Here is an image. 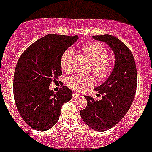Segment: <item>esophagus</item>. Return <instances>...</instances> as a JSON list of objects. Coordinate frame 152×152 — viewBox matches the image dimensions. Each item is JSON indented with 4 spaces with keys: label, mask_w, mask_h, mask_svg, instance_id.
<instances>
[{
    "label": "esophagus",
    "mask_w": 152,
    "mask_h": 152,
    "mask_svg": "<svg viewBox=\"0 0 152 152\" xmlns=\"http://www.w3.org/2000/svg\"><path fill=\"white\" fill-rule=\"evenodd\" d=\"M78 96H80L78 93H76V92H73V93H72V96H73L74 98L77 97Z\"/></svg>",
    "instance_id": "esophagus-1"
}]
</instances>
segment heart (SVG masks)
Masks as SVG:
<instances>
[{
    "label": "heart",
    "instance_id": "b5f03b06",
    "mask_svg": "<svg viewBox=\"0 0 152 152\" xmlns=\"http://www.w3.org/2000/svg\"><path fill=\"white\" fill-rule=\"evenodd\" d=\"M83 52L92 62V70L96 79L100 81L107 80L112 72L111 61L108 58L109 51L107 47L100 42H90L83 46ZM74 51L67 48L61 56V67L63 71L69 72L72 67ZM94 79L91 75L74 74L66 80V85L73 90L82 91L87 86L94 83Z\"/></svg>",
    "mask_w": 152,
    "mask_h": 152
}]
</instances>
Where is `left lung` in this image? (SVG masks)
Masks as SVG:
<instances>
[{
	"instance_id": "obj_1",
	"label": "left lung",
	"mask_w": 152,
	"mask_h": 152,
	"mask_svg": "<svg viewBox=\"0 0 152 152\" xmlns=\"http://www.w3.org/2000/svg\"><path fill=\"white\" fill-rule=\"evenodd\" d=\"M93 38L111 48L116 62L107 80L95 88L102 95V100H94L85 96L87 105L80 110V116L92 129L104 131L115 126L129 110L137 89V68L129 48L115 36L94 35Z\"/></svg>"
}]
</instances>
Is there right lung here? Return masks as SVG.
Here are the masks:
<instances>
[{
  "label": "right lung",
  "mask_w": 152,
  "mask_h": 152,
  "mask_svg": "<svg viewBox=\"0 0 152 152\" xmlns=\"http://www.w3.org/2000/svg\"><path fill=\"white\" fill-rule=\"evenodd\" d=\"M78 39V35H47L26 48L18 61L14 98L22 119L33 129H50L59 119L62 105L72 99L68 87L62 86L54 94L49 85L62 76V54Z\"/></svg>",
  "instance_id": "obj_1"
}]
</instances>
